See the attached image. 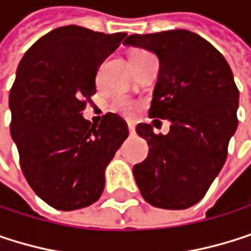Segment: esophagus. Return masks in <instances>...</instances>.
<instances>
[{
  "instance_id": "obj_1",
  "label": "esophagus",
  "mask_w": 251,
  "mask_h": 251,
  "mask_svg": "<svg viewBox=\"0 0 251 251\" xmlns=\"http://www.w3.org/2000/svg\"><path fill=\"white\" fill-rule=\"evenodd\" d=\"M128 129H129V134H131V135H134V134H135V126H134L132 123H129V125H128Z\"/></svg>"
}]
</instances>
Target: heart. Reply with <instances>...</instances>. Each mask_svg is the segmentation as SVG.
I'll return each instance as SVG.
<instances>
[{"instance_id": "b5f03b06", "label": "heart", "mask_w": 251, "mask_h": 251, "mask_svg": "<svg viewBox=\"0 0 251 251\" xmlns=\"http://www.w3.org/2000/svg\"><path fill=\"white\" fill-rule=\"evenodd\" d=\"M149 54L147 51H143V50H137L132 52L131 58H135V57H141V55H146ZM111 108L114 111H119L122 114H131L134 110H135V102H132L131 100H126V98H116L113 102H111Z\"/></svg>"}]
</instances>
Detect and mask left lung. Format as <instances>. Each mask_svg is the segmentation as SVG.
<instances>
[{
  "label": "left lung",
  "mask_w": 251,
  "mask_h": 251,
  "mask_svg": "<svg viewBox=\"0 0 251 251\" xmlns=\"http://www.w3.org/2000/svg\"><path fill=\"white\" fill-rule=\"evenodd\" d=\"M123 44L159 57L149 114L171 122L166 135L154 134L149 123L137 126L150 150L134 166L135 182L151 206L188 209L204 197L221 172L238 126L240 95L232 70L210 42L184 29L131 35Z\"/></svg>",
  "instance_id": "1"
}]
</instances>
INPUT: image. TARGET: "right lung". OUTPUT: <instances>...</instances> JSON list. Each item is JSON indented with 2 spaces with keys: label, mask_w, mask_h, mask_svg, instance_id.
Masks as SVG:
<instances>
[{
  "label": "right lung",
  "mask_w": 251,
  "mask_h": 251,
  "mask_svg": "<svg viewBox=\"0 0 251 251\" xmlns=\"http://www.w3.org/2000/svg\"><path fill=\"white\" fill-rule=\"evenodd\" d=\"M126 33L80 26L57 27L23 55L10 91L11 138L32 190L51 207L76 210L95 203L104 171L128 138V125L107 113L100 125L82 110L95 94L100 64Z\"/></svg>",
  "instance_id": "1"
}]
</instances>
